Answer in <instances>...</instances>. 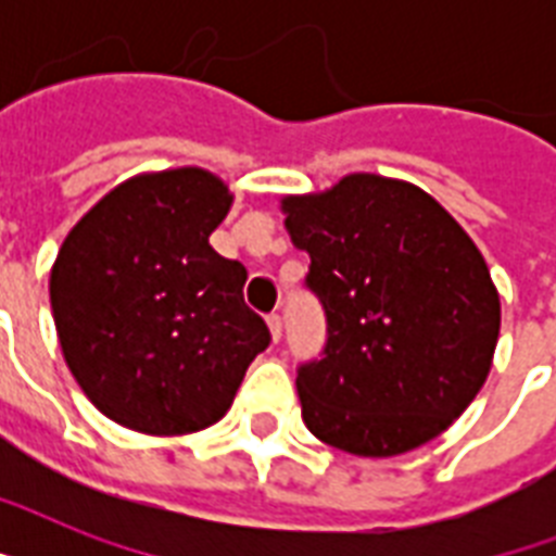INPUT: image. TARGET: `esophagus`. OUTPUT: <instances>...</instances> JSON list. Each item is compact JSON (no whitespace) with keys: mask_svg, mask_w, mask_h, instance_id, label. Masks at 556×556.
<instances>
[{"mask_svg":"<svg viewBox=\"0 0 556 556\" xmlns=\"http://www.w3.org/2000/svg\"><path fill=\"white\" fill-rule=\"evenodd\" d=\"M268 329H270V340L279 343V338H282V317H279V314H270Z\"/></svg>","mask_w":556,"mask_h":556,"instance_id":"34e87169","label":"esophagus"}]
</instances>
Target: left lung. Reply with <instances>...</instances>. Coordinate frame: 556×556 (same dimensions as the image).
<instances>
[{
	"mask_svg": "<svg viewBox=\"0 0 556 556\" xmlns=\"http://www.w3.org/2000/svg\"><path fill=\"white\" fill-rule=\"evenodd\" d=\"M312 256L329 340L300 366L305 427L352 456L389 458L441 435L488 380L502 305L482 251L421 187L349 173L279 201Z\"/></svg>",
	"mask_w": 556,
	"mask_h": 556,
	"instance_id": "8db88e82",
	"label": "left lung"
}]
</instances>
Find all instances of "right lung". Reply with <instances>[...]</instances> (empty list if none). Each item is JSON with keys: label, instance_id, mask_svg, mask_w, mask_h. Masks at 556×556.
<instances>
[{"label": "right lung", "instance_id": "obj_1", "mask_svg": "<svg viewBox=\"0 0 556 556\" xmlns=\"http://www.w3.org/2000/svg\"><path fill=\"white\" fill-rule=\"evenodd\" d=\"M233 192L201 167L109 190L60 244L48 294L65 366L100 413L147 435L225 418L270 343L242 262L213 251Z\"/></svg>", "mask_w": 556, "mask_h": 556}]
</instances>
